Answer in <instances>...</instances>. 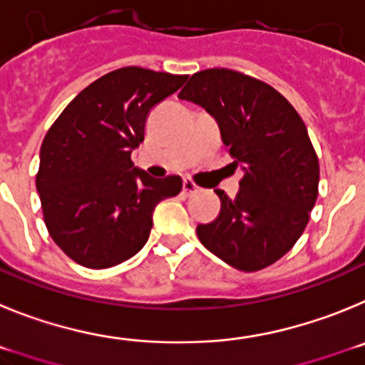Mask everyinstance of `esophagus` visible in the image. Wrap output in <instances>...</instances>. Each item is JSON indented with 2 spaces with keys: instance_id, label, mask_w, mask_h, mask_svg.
I'll list each match as a JSON object with an SVG mask.
<instances>
[{
  "instance_id": "34e87169",
  "label": "esophagus",
  "mask_w": 365,
  "mask_h": 365,
  "mask_svg": "<svg viewBox=\"0 0 365 365\" xmlns=\"http://www.w3.org/2000/svg\"><path fill=\"white\" fill-rule=\"evenodd\" d=\"M183 192L187 196L195 195V192H198V185L195 182H190V180H183Z\"/></svg>"
}]
</instances>
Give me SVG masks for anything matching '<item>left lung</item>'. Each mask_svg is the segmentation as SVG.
Segmentation results:
<instances>
[{
	"label": "left lung",
	"instance_id": "obj_1",
	"mask_svg": "<svg viewBox=\"0 0 365 365\" xmlns=\"http://www.w3.org/2000/svg\"><path fill=\"white\" fill-rule=\"evenodd\" d=\"M211 114L223 145L242 167L236 198L215 222L196 227L200 242L238 271H258L297 244L318 196L317 153L300 114L271 85L229 68L196 72L178 94Z\"/></svg>",
	"mask_w": 365,
	"mask_h": 365
}]
</instances>
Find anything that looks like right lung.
<instances>
[{"label":"right lung","instance_id":"add662e5","mask_svg":"<svg viewBox=\"0 0 365 365\" xmlns=\"http://www.w3.org/2000/svg\"><path fill=\"white\" fill-rule=\"evenodd\" d=\"M187 76L123 67L85 87L52 123L36 176L45 225L76 264L105 269L149 240L154 207L182 190L176 175L153 178L134 167L154 105Z\"/></svg>","mask_w":365,"mask_h":365}]
</instances>
